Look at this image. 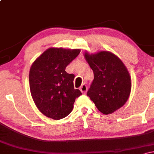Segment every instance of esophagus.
<instances>
[{
	"mask_svg": "<svg viewBox=\"0 0 154 154\" xmlns=\"http://www.w3.org/2000/svg\"><path fill=\"white\" fill-rule=\"evenodd\" d=\"M79 90H80V91L82 92V93L83 94H85L86 93H87L88 91V86L86 85L83 84L82 85H81L80 88H79Z\"/></svg>",
	"mask_w": 154,
	"mask_h": 154,
	"instance_id": "1",
	"label": "esophagus"
}]
</instances>
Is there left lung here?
I'll return each instance as SVG.
<instances>
[{
	"label": "left lung",
	"mask_w": 154,
	"mask_h": 154,
	"mask_svg": "<svg viewBox=\"0 0 154 154\" xmlns=\"http://www.w3.org/2000/svg\"><path fill=\"white\" fill-rule=\"evenodd\" d=\"M84 56L94 74L88 96L100 112L112 114L122 107L130 96L132 84L128 69L110 51L85 52Z\"/></svg>",
	"instance_id": "left-lung-1"
}]
</instances>
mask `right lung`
I'll return each mask as SVG.
<instances>
[{
    "mask_svg": "<svg viewBox=\"0 0 154 154\" xmlns=\"http://www.w3.org/2000/svg\"><path fill=\"white\" fill-rule=\"evenodd\" d=\"M79 53V49L49 48L32 64L29 75L32 98L47 117L55 120L66 117L76 98L82 95L74 88L75 75L65 71Z\"/></svg>",
    "mask_w": 154,
    "mask_h": 154,
    "instance_id": "obj_1",
    "label": "right lung"
}]
</instances>
